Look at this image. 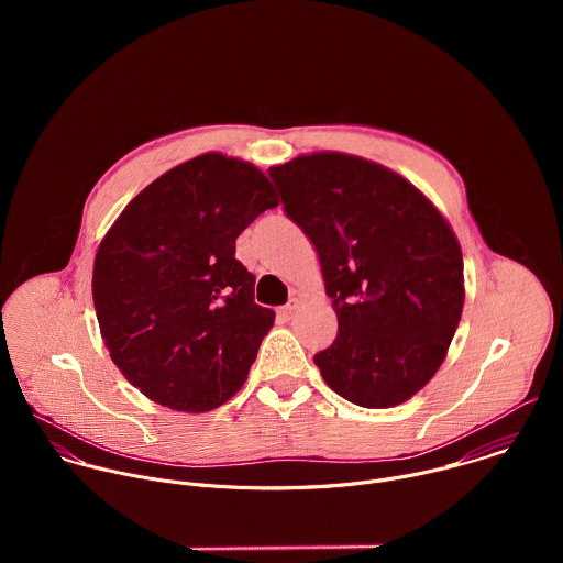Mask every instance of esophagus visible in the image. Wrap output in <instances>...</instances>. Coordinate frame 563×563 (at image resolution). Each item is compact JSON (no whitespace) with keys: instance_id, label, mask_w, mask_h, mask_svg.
<instances>
[{"instance_id":"esophagus-1","label":"esophagus","mask_w":563,"mask_h":563,"mask_svg":"<svg viewBox=\"0 0 563 563\" xmlns=\"http://www.w3.org/2000/svg\"><path fill=\"white\" fill-rule=\"evenodd\" d=\"M298 307H300V300H298V298H291L285 307H280V316H283L285 320H289V318L298 311Z\"/></svg>"}]
</instances>
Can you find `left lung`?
Returning a JSON list of instances; mask_svg holds the SVG:
<instances>
[{"label":"left lung","mask_w":563,"mask_h":563,"mask_svg":"<svg viewBox=\"0 0 563 563\" xmlns=\"http://www.w3.org/2000/svg\"><path fill=\"white\" fill-rule=\"evenodd\" d=\"M339 316L313 356L325 383L372 410L412 398L441 367L463 311L461 245L443 213L372 159L318 151L269 169Z\"/></svg>","instance_id":"left-lung-1"}]
</instances>
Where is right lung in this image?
<instances>
[{"mask_svg":"<svg viewBox=\"0 0 563 563\" xmlns=\"http://www.w3.org/2000/svg\"><path fill=\"white\" fill-rule=\"evenodd\" d=\"M278 207L252 163L202 153L142 189L96 254L93 305L124 378L178 412H209L247 380L276 313L254 302L256 278L235 238Z\"/></svg>","mask_w":563,"mask_h":563,"instance_id":"right-lung-1","label":"right lung"}]
</instances>
